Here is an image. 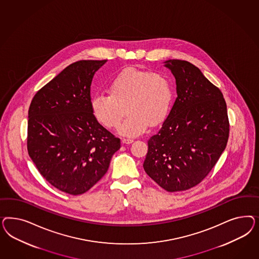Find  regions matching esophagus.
Wrapping results in <instances>:
<instances>
[{
  "instance_id": "esophagus-1",
  "label": "esophagus",
  "mask_w": 259,
  "mask_h": 259,
  "mask_svg": "<svg viewBox=\"0 0 259 259\" xmlns=\"http://www.w3.org/2000/svg\"><path fill=\"white\" fill-rule=\"evenodd\" d=\"M133 141V139H130V138H126V139H123V140H122V143H124V144H129V143H132Z\"/></svg>"
}]
</instances>
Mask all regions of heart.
Returning a JSON list of instances; mask_svg holds the SVG:
<instances>
[{
    "mask_svg": "<svg viewBox=\"0 0 259 259\" xmlns=\"http://www.w3.org/2000/svg\"><path fill=\"white\" fill-rule=\"evenodd\" d=\"M109 95L99 93L91 101L96 119L108 128L119 124L118 132L135 137L144 133L151 125L162 121L168 115L172 101L170 78L162 73L128 68L110 80Z\"/></svg>",
    "mask_w": 259,
    "mask_h": 259,
    "instance_id": "heart-1",
    "label": "heart"
}]
</instances>
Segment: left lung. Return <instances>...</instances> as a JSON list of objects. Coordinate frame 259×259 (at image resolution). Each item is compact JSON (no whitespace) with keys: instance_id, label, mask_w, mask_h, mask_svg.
<instances>
[{"instance_id":"8db88e82","label":"left lung","mask_w":259,"mask_h":259,"mask_svg":"<svg viewBox=\"0 0 259 259\" xmlns=\"http://www.w3.org/2000/svg\"><path fill=\"white\" fill-rule=\"evenodd\" d=\"M177 99L161 128L148 141L143 168L168 192L197 185L211 172L229 138L227 105L220 89L194 64L168 60Z\"/></svg>"}]
</instances>
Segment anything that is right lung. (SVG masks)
Returning <instances> with one entry per match:
<instances>
[{
	"label": "right lung",
	"instance_id": "right-lung-1",
	"mask_svg": "<svg viewBox=\"0 0 259 259\" xmlns=\"http://www.w3.org/2000/svg\"><path fill=\"white\" fill-rule=\"evenodd\" d=\"M106 62L71 63L39 89L28 110L29 157L52 186L73 196L92 188L120 148L91 110L92 79Z\"/></svg>",
	"mask_w": 259,
	"mask_h": 259
}]
</instances>
